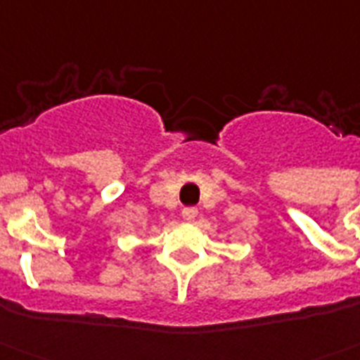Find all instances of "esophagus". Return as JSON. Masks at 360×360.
<instances>
[{"instance_id":"esophagus-1","label":"esophagus","mask_w":360,"mask_h":360,"mask_svg":"<svg viewBox=\"0 0 360 360\" xmlns=\"http://www.w3.org/2000/svg\"><path fill=\"white\" fill-rule=\"evenodd\" d=\"M197 213V207H186V210H182V219L184 221H193Z\"/></svg>"}]
</instances>
